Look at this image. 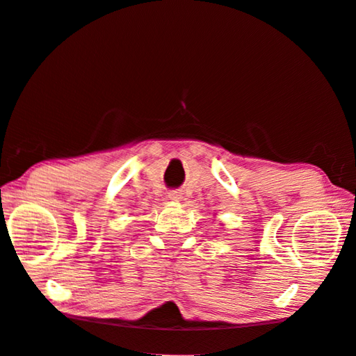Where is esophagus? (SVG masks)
Here are the masks:
<instances>
[{
    "label": "esophagus",
    "instance_id": "esophagus-1",
    "mask_svg": "<svg viewBox=\"0 0 356 356\" xmlns=\"http://www.w3.org/2000/svg\"><path fill=\"white\" fill-rule=\"evenodd\" d=\"M169 200L180 201V200H182V193H180V191H171V193H169Z\"/></svg>",
    "mask_w": 356,
    "mask_h": 356
}]
</instances>
